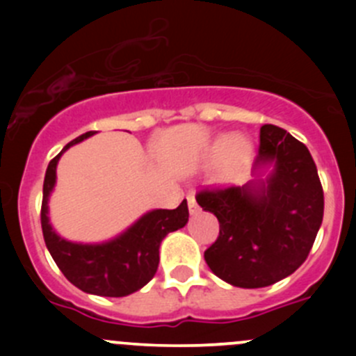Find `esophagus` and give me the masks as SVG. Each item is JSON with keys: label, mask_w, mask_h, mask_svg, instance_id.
Here are the masks:
<instances>
[{"label": "esophagus", "mask_w": 356, "mask_h": 356, "mask_svg": "<svg viewBox=\"0 0 356 356\" xmlns=\"http://www.w3.org/2000/svg\"><path fill=\"white\" fill-rule=\"evenodd\" d=\"M188 207H189V213L191 215H196L200 211V207H198V203H196V198L193 193H189L188 195Z\"/></svg>", "instance_id": "esophagus-1"}]
</instances>
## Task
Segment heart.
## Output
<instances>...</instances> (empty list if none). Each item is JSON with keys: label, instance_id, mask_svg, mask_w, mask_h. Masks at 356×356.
<instances>
[{"label": "heart", "instance_id": "b5f03b06", "mask_svg": "<svg viewBox=\"0 0 356 356\" xmlns=\"http://www.w3.org/2000/svg\"><path fill=\"white\" fill-rule=\"evenodd\" d=\"M251 152V145L246 138L243 136H224L217 141L213 149L215 158H229V165L227 170L229 174H234L239 167L246 161V158L250 156Z\"/></svg>", "mask_w": 356, "mask_h": 356}]
</instances>
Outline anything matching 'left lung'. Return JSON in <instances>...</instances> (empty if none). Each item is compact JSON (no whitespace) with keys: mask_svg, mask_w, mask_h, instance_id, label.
Here are the masks:
<instances>
[{"mask_svg":"<svg viewBox=\"0 0 356 356\" xmlns=\"http://www.w3.org/2000/svg\"><path fill=\"white\" fill-rule=\"evenodd\" d=\"M268 165L274 170L267 179L243 188H204L196 195L200 207L220 224L204 261L238 288H265L293 274L307 260L324 217V191L310 152L272 124L260 129L253 174Z\"/></svg>","mask_w":356,"mask_h":356,"instance_id":"left-lung-1","label":"left lung"}]
</instances>
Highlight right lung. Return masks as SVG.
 <instances>
[{
  "mask_svg": "<svg viewBox=\"0 0 356 356\" xmlns=\"http://www.w3.org/2000/svg\"><path fill=\"white\" fill-rule=\"evenodd\" d=\"M92 134L95 131H89L68 143L46 168L41 204L42 236L55 264L75 288L98 296L122 298L152 281L160 261V243L168 232L188 224L189 210L186 200L175 210H152L120 236L99 245H82L60 238L48 217V200L56 182V165L62 153Z\"/></svg>",
  "mask_w": 356,
  "mask_h": 356,
  "instance_id": "right-lung-1",
  "label": "right lung"
}]
</instances>
